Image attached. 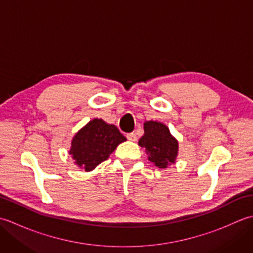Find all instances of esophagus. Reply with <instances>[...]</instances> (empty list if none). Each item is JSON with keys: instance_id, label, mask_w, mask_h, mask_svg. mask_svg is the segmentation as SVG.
Listing matches in <instances>:
<instances>
[{"instance_id": "34e87169", "label": "esophagus", "mask_w": 253, "mask_h": 253, "mask_svg": "<svg viewBox=\"0 0 253 253\" xmlns=\"http://www.w3.org/2000/svg\"><path fill=\"white\" fill-rule=\"evenodd\" d=\"M126 137H127V139H128V140H129V141H136V140H137V136H136V133H133V132L127 133Z\"/></svg>"}]
</instances>
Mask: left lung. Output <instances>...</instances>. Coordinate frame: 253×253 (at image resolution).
<instances>
[{
	"label": "left lung",
	"mask_w": 253,
	"mask_h": 253,
	"mask_svg": "<svg viewBox=\"0 0 253 253\" xmlns=\"http://www.w3.org/2000/svg\"><path fill=\"white\" fill-rule=\"evenodd\" d=\"M144 135L139 140V146L146 148L149 161L160 169L175 163L178 154V141L170 135L169 127L163 123L149 121L143 125Z\"/></svg>",
	"instance_id": "1"
}]
</instances>
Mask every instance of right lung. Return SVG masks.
<instances>
[{
	"label": "right lung",
	"instance_id": "right-lung-1",
	"mask_svg": "<svg viewBox=\"0 0 253 253\" xmlns=\"http://www.w3.org/2000/svg\"><path fill=\"white\" fill-rule=\"evenodd\" d=\"M124 141L126 138L116 126L101 118H94L74 136L69 154L75 160V164L90 171L109 159L118 144Z\"/></svg>",
	"mask_w": 253,
	"mask_h": 253
}]
</instances>
